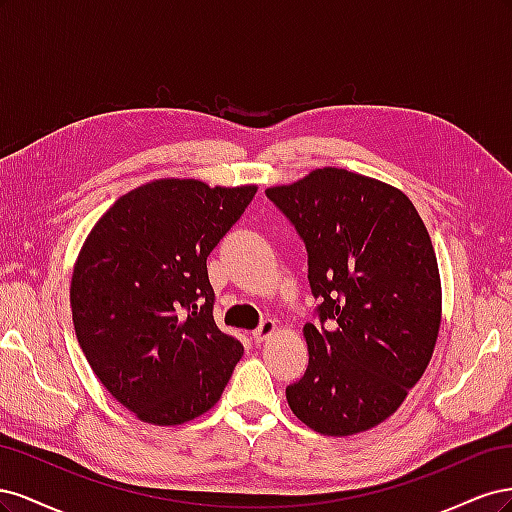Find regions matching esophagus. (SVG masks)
<instances>
[{"label": "esophagus", "instance_id": "esophagus-1", "mask_svg": "<svg viewBox=\"0 0 512 512\" xmlns=\"http://www.w3.org/2000/svg\"><path fill=\"white\" fill-rule=\"evenodd\" d=\"M275 331H277V322H275V320H271V318L262 320V322L258 324V329L252 333V335H254V342H256V344L267 342V339H269Z\"/></svg>", "mask_w": 512, "mask_h": 512}]
</instances>
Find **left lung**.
<instances>
[{
  "label": "left lung",
  "instance_id": "obj_1",
  "mask_svg": "<svg viewBox=\"0 0 512 512\" xmlns=\"http://www.w3.org/2000/svg\"><path fill=\"white\" fill-rule=\"evenodd\" d=\"M267 198L303 239L320 301L288 406L322 436L376 427L421 380L440 333V271L421 215L393 185L333 166Z\"/></svg>",
  "mask_w": 512,
  "mask_h": 512
}]
</instances>
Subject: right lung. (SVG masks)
Wrapping results in <instances>:
<instances>
[{"instance_id":"1","label":"right lung","mask_w":512,"mask_h":512,"mask_svg":"<svg viewBox=\"0 0 512 512\" xmlns=\"http://www.w3.org/2000/svg\"><path fill=\"white\" fill-rule=\"evenodd\" d=\"M256 185L156 179L115 200L76 258V339L121 406L151 425L211 410L239 363V339L213 320L207 256L252 203Z\"/></svg>"}]
</instances>
